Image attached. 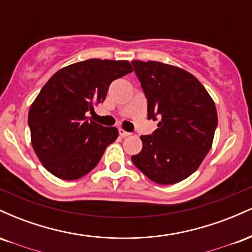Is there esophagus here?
Here are the masks:
<instances>
[{"instance_id":"obj_1","label":"esophagus","mask_w":252,"mask_h":252,"mask_svg":"<svg viewBox=\"0 0 252 252\" xmlns=\"http://www.w3.org/2000/svg\"><path fill=\"white\" fill-rule=\"evenodd\" d=\"M129 135H130V132L126 131L124 129H120V136H121V137H126V136H129Z\"/></svg>"}]
</instances>
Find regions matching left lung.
Returning <instances> with one entry per match:
<instances>
[{"mask_svg":"<svg viewBox=\"0 0 252 252\" xmlns=\"http://www.w3.org/2000/svg\"><path fill=\"white\" fill-rule=\"evenodd\" d=\"M131 63L148 99V118H161L154 134L141 136L142 150L131 161L156 184L180 182L199 168L212 147L216 104L186 70L153 60Z\"/></svg>","mask_w":252,"mask_h":252,"instance_id":"obj_1","label":"left lung"}]
</instances>
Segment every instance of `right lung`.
I'll use <instances>...</instances> for the list:
<instances>
[{"label":"right lung","mask_w":252,"mask_h":252,"mask_svg":"<svg viewBox=\"0 0 252 252\" xmlns=\"http://www.w3.org/2000/svg\"><path fill=\"white\" fill-rule=\"evenodd\" d=\"M132 72L126 60L89 59L60 68L43 85L28 112L34 152L48 172L77 180L91 172L118 137L88 114L105 100L110 84Z\"/></svg>","instance_id":"add662e5"}]
</instances>
